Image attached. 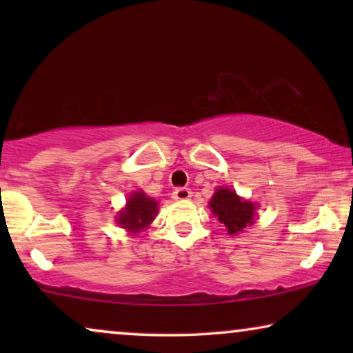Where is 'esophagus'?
<instances>
[{"mask_svg":"<svg viewBox=\"0 0 353 353\" xmlns=\"http://www.w3.org/2000/svg\"><path fill=\"white\" fill-rule=\"evenodd\" d=\"M191 196H192V192L190 188H176L172 194V197L175 201H190Z\"/></svg>","mask_w":353,"mask_h":353,"instance_id":"1","label":"esophagus"}]
</instances>
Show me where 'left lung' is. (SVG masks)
Listing matches in <instances>:
<instances>
[{
	"label": "left lung",
	"mask_w": 353,
	"mask_h": 353,
	"mask_svg": "<svg viewBox=\"0 0 353 353\" xmlns=\"http://www.w3.org/2000/svg\"><path fill=\"white\" fill-rule=\"evenodd\" d=\"M209 205L220 223L226 226L230 234L239 233L245 226L254 223L255 205L252 202L241 199L234 191L220 188L212 196Z\"/></svg>",
	"instance_id": "obj_1"
}]
</instances>
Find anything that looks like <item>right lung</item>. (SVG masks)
Segmentation results:
<instances>
[{
  "label": "right lung",
  "mask_w": 353,
  "mask_h": 353,
  "mask_svg": "<svg viewBox=\"0 0 353 353\" xmlns=\"http://www.w3.org/2000/svg\"><path fill=\"white\" fill-rule=\"evenodd\" d=\"M156 214L157 202L148 197L144 192H134L132 197H128L127 207L119 214L117 223L122 225V228L137 233V231L146 228Z\"/></svg>",
  "instance_id": "1"
}]
</instances>
